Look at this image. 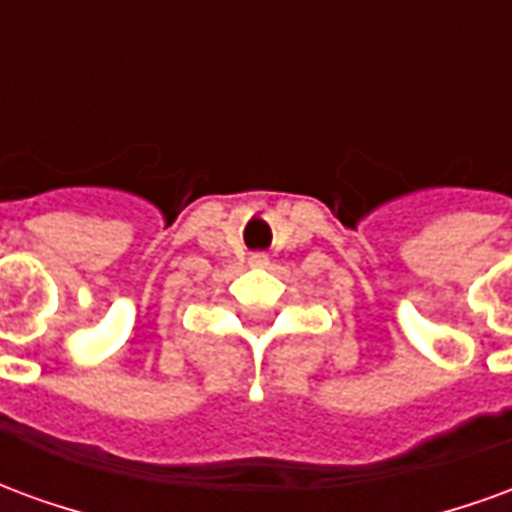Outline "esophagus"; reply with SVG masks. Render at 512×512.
Wrapping results in <instances>:
<instances>
[{
    "label": "esophagus",
    "instance_id": "1",
    "mask_svg": "<svg viewBox=\"0 0 512 512\" xmlns=\"http://www.w3.org/2000/svg\"><path fill=\"white\" fill-rule=\"evenodd\" d=\"M268 260L263 252H255V255H249V266H266Z\"/></svg>",
    "mask_w": 512,
    "mask_h": 512
}]
</instances>
